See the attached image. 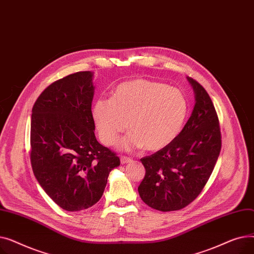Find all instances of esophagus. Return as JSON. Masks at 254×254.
Returning a JSON list of instances; mask_svg holds the SVG:
<instances>
[{
    "label": "esophagus",
    "instance_id": "esophagus-1",
    "mask_svg": "<svg viewBox=\"0 0 254 254\" xmlns=\"http://www.w3.org/2000/svg\"><path fill=\"white\" fill-rule=\"evenodd\" d=\"M130 162H131V158H129V157H127V156H122V157H120V163H122L123 165L128 164V163H130Z\"/></svg>",
    "mask_w": 254,
    "mask_h": 254
}]
</instances>
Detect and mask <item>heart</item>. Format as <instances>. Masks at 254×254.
Here are the masks:
<instances>
[{"instance_id":"b5f03b06","label":"heart","mask_w":254,"mask_h":254,"mask_svg":"<svg viewBox=\"0 0 254 254\" xmlns=\"http://www.w3.org/2000/svg\"><path fill=\"white\" fill-rule=\"evenodd\" d=\"M186 115L188 102L180 90L147 79L120 83L111 99H98L91 109L93 123L106 145L114 144L128 126L131 131L119 142V148L125 151L167 147L179 135Z\"/></svg>"}]
</instances>
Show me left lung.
<instances>
[{"label": "left lung", "instance_id": "8db88e82", "mask_svg": "<svg viewBox=\"0 0 254 254\" xmlns=\"http://www.w3.org/2000/svg\"><path fill=\"white\" fill-rule=\"evenodd\" d=\"M195 104L180 134L167 147L141 158L146 170L138 191L149 207L176 211L201 193L221 149L218 116L208 92L192 78Z\"/></svg>", "mask_w": 254, "mask_h": 254}]
</instances>
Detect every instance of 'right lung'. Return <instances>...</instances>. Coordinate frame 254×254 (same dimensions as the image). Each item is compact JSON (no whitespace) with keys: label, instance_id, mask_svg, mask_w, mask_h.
I'll list each match as a JSON object with an SVG mask.
<instances>
[{"label":"right lung","instance_id":"right-lung-1","mask_svg":"<svg viewBox=\"0 0 254 254\" xmlns=\"http://www.w3.org/2000/svg\"><path fill=\"white\" fill-rule=\"evenodd\" d=\"M93 73L77 72L50 84L34 104L31 163L53 202L80 211L102 197L109 173L120 159L95 136Z\"/></svg>","mask_w":254,"mask_h":254}]
</instances>
